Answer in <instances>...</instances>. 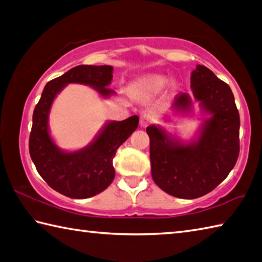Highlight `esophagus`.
Returning <instances> with one entry per match:
<instances>
[{"label": "esophagus", "mask_w": 262, "mask_h": 262, "mask_svg": "<svg viewBox=\"0 0 262 262\" xmlns=\"http://www.w3.org/2000/svg\"><path fill=\"white\" fill-rule=\"evenodd\" d=\"M151 121H152V119L149 115H142L140 117V126L141 127H146Z\"/></svg>", "instance_id": "1"}]
</instances>
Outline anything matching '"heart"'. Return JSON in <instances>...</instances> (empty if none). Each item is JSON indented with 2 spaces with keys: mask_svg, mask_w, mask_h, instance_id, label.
<instances>
[{
  "mask_svg": "<svg viewBox=\"0 0 262 262\" xmlns=\"http://www.w3.org/2000/svg\"><path fill=\"white\" fill-rule=\"evenodd\" d=\"M170 78L163 74H147L144 77L136 80V82L133 85V88L136 93L144 96H157L164 92L166 87L169 84ZM172 90L175 92L178 88L177 83H172Z\"/></svg>",
  "mask_w": 262,
  "mask_h": 262,
  "instance_id": "obj_1",
  "label": "heart"
}]
</instances>
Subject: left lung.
<instances>
[{"mask_svg":"<svg viewBox=\"0 0 262 262\" xmlns=\"http://www.w3.org/2000/svg\"><path fill=\"white\" fill-rule=\"evenodd\" d=\"M190 83L192 96L179 94L170 115H192V101L198 102L204 117L192 139L183 141L161 125L146 127L152 179L170 196L184 199L202 197L217 187L239 154V113L229 85L204 65L192 71ZM165 121H172L169 113Z\"/></svg>","mask_w":262,"mask_h":262,"instance_id":"1","label":"left lung"}]
</instances>
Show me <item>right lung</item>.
Masks as SVG:
<instances>
[{"mask_svg": "<svg viewBox=\"0 0 262 262\" xmlns=\"http://www.w3.org/2000/svg\"><path fill=\"white\" fill-rule=\"evenodd\" d=\"M113 78L110 65H79L46 84L33 113L30 155L37 172L50 187L64 196L83 199L96 196L115 179L116 151L139 126V117L107 120L84 147L64 150L51 136L49 115L54 101L70 83L84 84L96 90L103 99L116 96L108 88Z\"/></svg>", "mask_w": 262, "mask_h": 262, "instance_id": "obj_1", "label": "right lung"}]
</instances>
